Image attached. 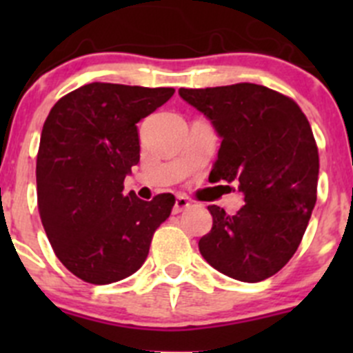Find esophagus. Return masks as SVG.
I'll return each mask as SVG.
<instances>
[{
    "mask_svg": "<svg viewBox=\"0 0 353 353\" xmlns=\"http://www.w3.org/2000/svg\"><path fill=\"white\" fill-rule=\"evenodd\" d=\"M190 199H188L186 196H176V199H174V206H172V213L174 215H177V213L184 212L186 208H190Z\"/></svg>",
    "mask_w": 353,
    "mask_h": 353,
    "instance_id": "esophagus-1",
    "label": "esophagus"
}]
</instances>
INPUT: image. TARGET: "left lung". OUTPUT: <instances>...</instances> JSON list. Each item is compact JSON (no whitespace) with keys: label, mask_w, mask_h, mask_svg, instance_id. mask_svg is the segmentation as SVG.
<instances>
[{"label":"left lung","mask_w":353,"mask_h":353,"mask_svg":"<svg viewBox=\"0 0 353 353\" xmlns=\"http://www.w3.org/2000/svg\"><path fill=\"white\" fill-rule=\"evenodd\" d=\"M179 95L222 140L210 181L237 183L244 196L234 215L208 206L213 227L199 252L239 282L270 279L297 251L316 205L319 157L307 117L292 99L256 83L179 88Z\"/></svg>","instance_id":"left-lung-1"}]
</instances>
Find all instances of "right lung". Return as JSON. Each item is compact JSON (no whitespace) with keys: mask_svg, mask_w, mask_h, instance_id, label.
I'll list each match as a JSON object with an SVG mask.
<instances>
[{"mask_svg":"<svg viewBox=\"0 0 353 353\" xmlns=\"http://www.w3.org/2000/svg\"><path fill=\"white\" fill-rule=\"evenodd\" d=\"M174 88L83 85L49 112L37 154V205L59 261L83 282L108 285L143 265L152 237L174 206L170 193L124 194L140 162L138 126Z\"/></svg>","mask_w":353,"mask_h":353,"instance_id":"obj_1","label":"right lung"}]
</instances>
